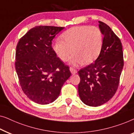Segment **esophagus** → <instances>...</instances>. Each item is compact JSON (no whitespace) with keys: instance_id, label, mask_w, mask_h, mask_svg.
<instances>
[{"instance_id":"1","label":"esophagus","mask_w":134,"mask_h":134,"mask_svg":"<svg viewBox=\"0 0 134 134\" xmlns=\"http://www.w3.org/2000/svg\"><path fill=\"white\" fill-rule=\"evenodd\" d=\"M70 72L71 74H76V73H77V71L76 70H75L72 67H70Z\"/></svg>"}]
</instances>
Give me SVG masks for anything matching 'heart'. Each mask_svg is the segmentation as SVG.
Segmentation results:
<instances>
[{
	"mask_svg": "<svg viewBox=\"0 0 134 134\" xmlns=\"http://www.w3.org/2000/svg\"><path fill=\"white\" fill-rule=\"evenodd\" d=\"M61 41H56L53 49L62 61H67L72 53L70 64L77 65L90 64L101 53L103 38L101 30L97 27L81 26L72 27L64 32Z\"/></svg>",
	"mask_w": 134,
	"mask_h": 134,
	"instance_id": "1",
	"label": "heart"
}]
</instances>
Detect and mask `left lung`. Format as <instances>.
Wrapping results in <instances>:
<instances>
[{
  "instance_id": "left-lung-1",
  "label": "left lung",
  "mask_w": 134,
  "mask_h": 134,
  "mask_svg": "<svg viewBox=\"0 0 134 134\" xmlns=\"http://www.w3.org/2000/svg\"><path fill=\"white\" fill-rule=\"evenodd\" d=\"M104 35L101 53L95 63L78 71L80 98L84 104L97 107L115 95L123 68V53L120 39L107 24L99 21Z\"/></svg>"
}]
</instances>
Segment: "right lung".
<instances>
[{"instance_id":"add662e5","label":"right lung","mask_w":134,"mask_h":134,"mask_svg":"<svg viewBox=\"0 0 134 134\" xmlns=\"http://www.w3.org/2000/svg\"><path fill=\"white\" fill-rule=\"evenodd\" d=\"M64 29L35 27L20 39L16 47L15 67L20 85L27 97L37 104L55 101L71 75L69 67L52 47V40Z\"/></svg>"}]
</instances>
